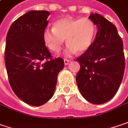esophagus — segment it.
<instances>
[{
  "label": "esophagus",
  "instance_id": "esophagus-1",
  "mask_svg": "<svg viewBox=\"0 0 128 128\" xmlns=\"http://www.w3.org/2000/svg\"><path fill=\"white\" fill-rule=\"evenodd\" d=\"M69 62H70V60H68V59H64V63H65V65H68Z\"/></svg>",
  "mask_w": 128,
  "mask_h": 128
}]
</instances>
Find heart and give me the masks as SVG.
<instances>
[{
  "mask_svg": "<svg viewBox=\"0 0 128 128\" xmlns=\"http://www.w3.org/2000/svg\"><path fill=\"white\" fill-rule=\"evenodd\" d=\"M96 33L94 23L88 18H65L54 23V28H46L43 40L46 46L54 53H58L66 39L67 55L83 52L91 47Z\"/></svg>",
  "mask_w": 128,
  "mask_h": 128,
  "instance_id": "obj_1",
  "label": "heart"
}]
</instances>
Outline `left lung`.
<instances>
[{
	"instance_id": "1",
	"label": "left lung",
	"mask_w": 128,
	"mask_h": 128,
	"mask_svg": "<svg viewBox=\"0 0 128 128\" xmlns=\"http://www.w3.org/2000/svg\"><path fill=\"white\" fill-rule=\"evenodd\" d=\"M97 26L91 47L76 61L80 68L76 83L81 95L94 104H104L116 94L125 70L123 43L116 26L98 14L88 17Z\"/></svg>"
}]
</instances>
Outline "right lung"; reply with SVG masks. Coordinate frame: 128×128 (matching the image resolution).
<instances>
[{
  "mask_svg": "<svg viewBox=\"0 0 128 128\" xmlns=\"http://www.w3.org/2000/svg\"><path fill=\"white\" fill-rule=\"evenodd\" d=\"M48 10H30L17 18L6 36L5 63L16 96L32 106H41L53 96L61 58H52L43 40Z\"/></svg>",
  "mask_w": 128,
  "mask_h": 128,
  "instance_id": "right-lung-1",
  "label": "right lung"
}]
</instances>
